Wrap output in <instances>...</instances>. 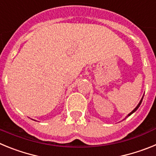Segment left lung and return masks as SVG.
Listing matches in <instances>:
<instances>
[{
    "label": "left lung",
    "mask_w": 156,
    "mask_h": 156,
    "mask_svg": "<svg viewBox=\"0 0 156 156\" xmlns=\"http://www.w3.org/2000/svg\"><path fill=\"white\" fill-rule=\"evenodd\" d=\"M143 98H144V96H143V97H142V98L140 99V102H139V103H138V105H137V106H136V108H134V109H133V111H132V112H129V114H128V115H126V118H127V117H128V116H129V115H132V114H133V112H135L137 111V108H139V107H140V104H141V102H142Z\"/></svg>",
    "instance_id": "1"
}]
</instances>
